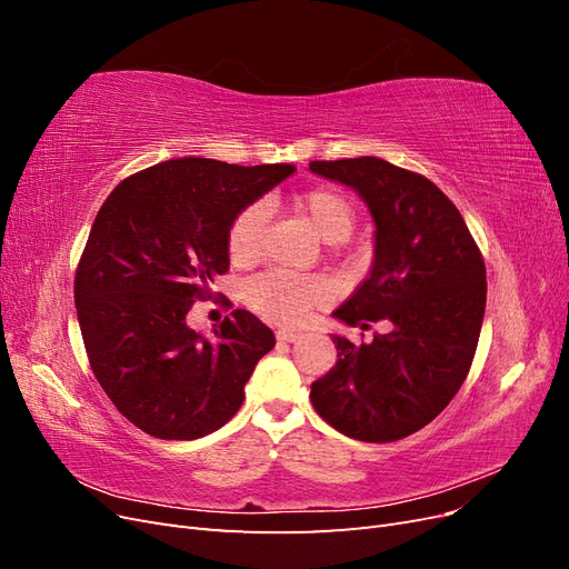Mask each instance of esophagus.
<instances>
[{
    "mask_svg": "<svg viewBox=\"0 0 569 569\" xmlns=\"http://www.w3.org/2000/svg\"><path fill=\"white\" fill-rule=\"evenodd\" d=\"M301 337H303L301 332L287 330V327H284V330H278V339H280V341H287V343H295V341H299Z\"/></svg>",
    "mask_w": 569,
    "mask_h": 569,
    "instance_id": "1",
    "label": "esophagus"
}]
</instances>
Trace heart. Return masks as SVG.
<instances>
[{
  "instance_id": "heart-1",
  "label": "heart",
  "mask_w": 569,
  "mask_h": 569,
  "mask_svg": "<svg viewBox=\"0 0 569 569\" xmlns=\"http://www.w3.org/2000/svg\"><path fill=\"white\" fill-rule=\"evenodd\" d=\"M295 209L311 222V228L327 244L343 242L356 226L353 203L332 187L306 189L295 197ZM266 218L261 203H251L234 216L228 230V253L234 263H253L261 253ZM244 299L256 313L272 322L299 325L325 301V289L313 280L297 278V274L263 272L247 282Z\"/></svg>"
}]
</instances>
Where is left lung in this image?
<instances>
[{
  "label": "left lung",
  "instance_id": "obj_1",
  "mask_svg": "<svg viewBox=\"0 0 569 569\" xmlns=\"http://www.w3.org/2000/svg\"><path fill=\"white\" fill-rule=\"evenodd\" d=\"M308 168L356 189L375 220L368 280L332 316L360 330L389 325L360 347L332 335L337 366L311 385L313 408L351 439H403L432 422L470 372L487 306L485 258L453 201L425 176L377 157Z\"/></svg>",
  "mask_w": 569,
  "mask_h": 569
}]
</instances>
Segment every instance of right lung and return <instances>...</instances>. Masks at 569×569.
Here are the masks:
<instances>
[{
    "instance_id": "obj_1",
    "label": "right lung",
    "mask_w": 569,
    "mask_h": 569,
    "mask_svg": "<svg viewBox=\"0 0 569 569\" xmlns=\"http://www.w3.org/2000/svg\"><path fill=\"white\" fill-rule=\"evenodd\" d=\"M295 170L170 159L126 178L99 209L76 270L78 322L97 382L142 432L192 441L242 406L272 330L237 308L201 337L187 313L230 268L234 216Z\"/></svg>"
}]
</instances>
